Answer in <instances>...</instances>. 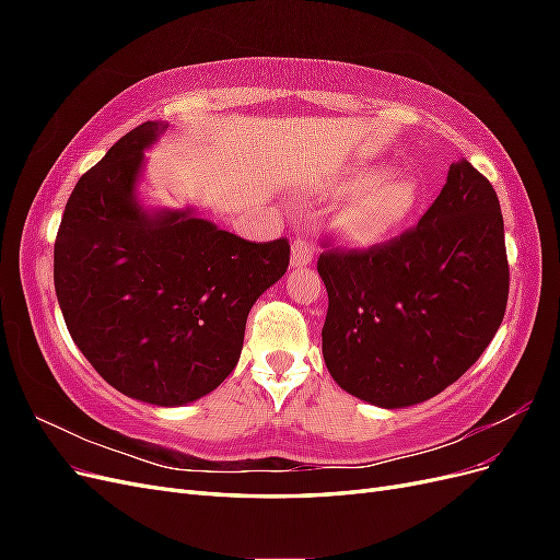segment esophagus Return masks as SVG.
<instances>
[{"label":"esophagus","mask_w":560,"mask_h":560,"mask_svg":"<svg viewBox=\"0 0 560 560\" xmlns=\"http://www.w3.org/2000/svg\"><path fill=\"white\" fill-rule=\"evenodd\" d=\"M315 257V245L311 241H294L292 245V268H303V266H311Z\"/></svg>","instance_id":"esophagus-1"}]
</instances>
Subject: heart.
Listing matches in <instances>:
<instances>
[{
    "mask_svg": "<svg viewBox=\"0 0 560 560\" xmlns=\"http://www.w3.org/2000/svg\"><path fill=\"white\" fill-rule=\"evenodd\" d=\"M341 194L334 210L336 235L350 247H376L409 226L422 202V186L409 173H389L381 163H360L334 179Z\"/></svg>",
    "mask_w": 560,
    "mask_h": 560,
    "instance_id": "1",
    "label": "heart"
}]
</instances>
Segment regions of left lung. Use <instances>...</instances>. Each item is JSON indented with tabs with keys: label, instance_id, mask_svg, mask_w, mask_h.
<instances>
[{
	"label": "left lung",
	"instance_id": "obj_1",
	"mask_svg": "<svg viewBox=\"0 0 560 560\" xmlns=\"http://www.w3.org/2000/svg\"><path fill=\"white\" fill-rule=\"evenodd\" d=\"M322 354L346 393L381 409L428 401L481 358L502 325L510 266L500 200L460 159L401 238L325 252Z\"/></svg>",
	"mask_w": 560,
	"mask_h": 560
}]
</instances>
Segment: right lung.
Returning a JSON list of instances; mask_svg holds the SVG:
<instances>
[{"mask_svg": "<svg viewBox=\"0 0 560 560\" xmlns=\"http://www.w3.org/2000/svg\"><path fill=\"white\" fill-rule=\"evenodd\" d=\"M147 121L118 140L67 200L54 249L65 325L118 393L154 406L210 395L241 360L245 322L290 264V243H249L189 206L140 198Z\"/></svg>", "mask_w": 560, "mask_h": 560, "instance_id": "1", "label": "right lung"}]
</instances>
